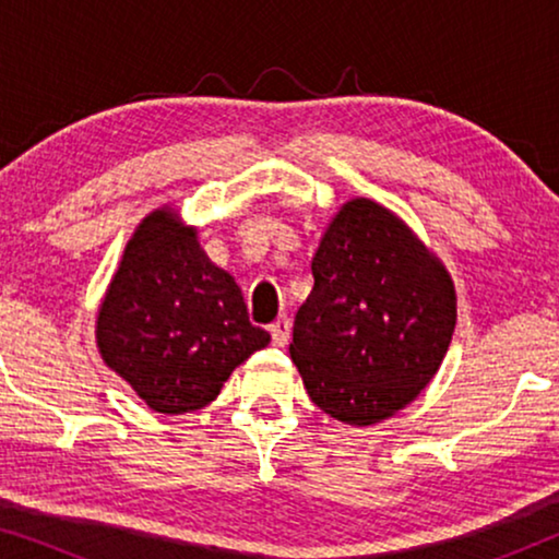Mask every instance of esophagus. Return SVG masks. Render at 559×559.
Segmentation results:
<instances>
[{
  "mask_svg": "<svg viewBox=\"0 0 559 559\" xmlns=\"http://www.w3.org/2000/svg\"><path fill=\"white\" fill-rule=\"evenodd\" d=\"M270 333H272V343H274V346L285 348L287 343H289V318L282 316V318L274 320V323L270 325Z\"/></svg>",
  "mask_w": 559,
  "mask_h": 559,
  "instance_id": "34e87169",
  "label": "esophagus"
}]
</instances>
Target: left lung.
<instances>
[{
  "label": "left lung",
  "instance_id": "left-lung-1",
  "mask_svg": "<svg viewBox=\"0 0 559 559\" xmlns=\"http://www.w3.org/2000/svg\"><path fill=\"white\" fill-rule=\"evenodd\" d=\"M312 293L289 356L310 400L346 425H377L438 373L455 331V287L384 205L354 198L312 257Z\"/></svg>",
  "mask_w": 559,
  "mask_h": 559
}]
</instances>
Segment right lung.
I'll return each instance as SVG.
<instances>
[{"mask_svg":"<svg viewBox=\"0 0 559 559\" xmlns=\"http://www.w3.org/2000/svg\"><path fill=\"white\" fill-rule=\"evenodd\" d=\"M270 343L239 285L205 257L195 228L152 211L129 239L96 318V346L159 415L216 400L236 366Z\"/></svg>","mask_w":559,"mask_h":559,"instance_id":"right-lung-1","label":"right lung"}]
</instances>
